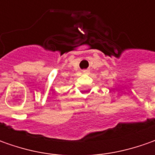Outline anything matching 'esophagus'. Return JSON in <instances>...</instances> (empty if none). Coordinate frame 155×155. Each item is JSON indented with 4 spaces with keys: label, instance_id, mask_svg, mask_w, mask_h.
Here are the masks:
<instances>
[{
    "label": "esophagus",
    "instance_id": "1",
    "mask_svg": "<svg viewBox=\"0 0 155 155\" xmlns=\"http://www.w3.org/2000/svg\"><path fill=\"white\" fill-rule=\"evenodd\" d=\"M83 73H84V74H88V73H89V71H83Z\"/></svg>",
    "mask_w": 155,
    "mask_h": 155
}]
</instances>
